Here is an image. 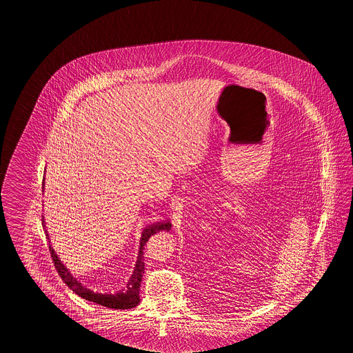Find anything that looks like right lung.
<instances>
[{
    "label": "right lung",
    "mask_w": 353,
    "mask_h": 353,
    "mask_svg": "<svg viewBox=\"0 0 353 353\" xmlns=\"http://www.w3.org/2000/svg\"><path fill=\"white\" fill-rule=\"evenodd\" d=\"M43 228L46 226L43 223ZM172 224L170 221H159V223H154V224L148 225L146 228H143L142 233H141V239H139V256H137V261L134 265V270L132 273V276L129 278L125 288L120 290L115 294H102V292H94L93 290L86 289L83 283H80L76 279L67 268L64 267L63 263L61 261V259L55 254L52 245H49V251L50 255L53 257L54 267L57 269L59 277L63 279L64 283L72 290L75 294L79 296H81L83 299L93 301L99 305H103L107 308H112V310H130L134 308L139 304V288H141V281H142V276L145 273V263H143V246L146 245V242L149 241L151 235L161 232V230H170ZM46 232V236L49 239V234L48 230ZM50 243V241H49Z\"/></svg>",
    "instance_id": "right-lung-1"
}]
</instances>
